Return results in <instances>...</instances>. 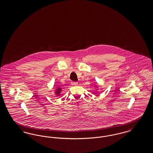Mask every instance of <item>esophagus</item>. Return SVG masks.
I'll list each match as a JSON object with an SVG mask.
<instances>
[{
  "label": "esophagus",
  "instance_id": "1",
  "mask_svg": "<svg viewBox=\"0 0 153 153\" xmlns=\"http://www.w3.org/2000/svg\"><path fill=\"white\" fill-rule=\"evenodd\" d=\"M71 84L73 85V86H76V85H78V82H74V81H72V82H71Z\"/></svg>",
  "mask_w": 153,
  "mask_h": 153
}]
</instances>
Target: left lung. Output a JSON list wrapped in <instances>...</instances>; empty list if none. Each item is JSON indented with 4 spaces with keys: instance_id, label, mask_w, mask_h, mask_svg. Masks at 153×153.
Listing matches in <instances>:
<instances>
[{
    "instance_id": "obj_1",
    "label": "left lung",
    "mask_w": 153,
    "mask_h": 153,
    "mask_svg": "<svg viewBox=\"0 0 153 153\" xmlns=\"http://www.w3.org/2000/svg\"><path fill=\"white\" fill-rule=\"evenodd\" d=\"M95 87H96V88H98V87H97V85H96V84H95Z\"/></svg>"
}]
</instances>
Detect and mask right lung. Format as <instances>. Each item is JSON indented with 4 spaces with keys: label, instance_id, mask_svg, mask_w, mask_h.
<instances>
[{
    "label": "right lung",
    "instance_id": "obj_1",
    "mask_svg": "<svg viewBox=\"0 0 153 153\" xmlns=\"http://www.w3.org/2000/svg\"><path fill=\"white\" fill-rule=\"evenodd\" d=\"M61 91H62V88L60 87L59 85H58L56 87V89L54 92H55V94H56L57 96H59L60 95Z\"/></svg>",
    "mask_w": 153,
    "mask_h": 153
}]
</instances>
